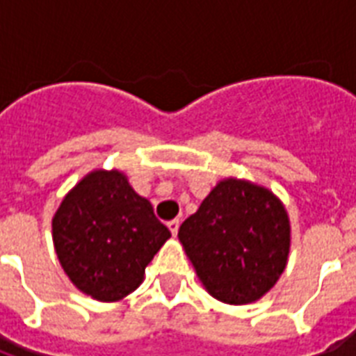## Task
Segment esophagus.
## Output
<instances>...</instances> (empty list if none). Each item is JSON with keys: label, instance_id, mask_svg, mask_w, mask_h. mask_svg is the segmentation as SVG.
I'll return each instance as SVG.
<instances>
[{"label": "esophagus", "instance_id": "esophagus-1", "mask_svg": "<svg viewBox=\"0 0 356 356\" xmlns=\"http://www.w3.org/2000/svg\"><path fill=\"white\" fill-rule=\"evenodd\" d=\"M179 225H181V222H179V220H172V222H168V229H170V231H172L173 236H177V233H179Z\"/></svg>", "mask_w": 356, "mask_h": 356}]
</instances>
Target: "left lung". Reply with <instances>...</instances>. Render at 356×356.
<instances>
[{"label": "left lung", "mask_w": 356, "mask_h": 356, "mask_svg": "<svg viewBox=\"0 0 356 356\" xmlns=\"http://www.w3.org/2000/svg\"><path fill=\"white\" fill-rule=\"evenodd\" d=\"M179 240L212 298L245 305L273 288L286 268L290 220L268 188L223 179L184 220Z\"/></svg>", "instance_id": "8db88e82"}]
</instances>
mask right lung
I'll use <instances>...</instances> for the list:
<instances>
[{"mask_svg": "<svg viewBox=\"0 0 356 356\" xmlns=\"http://www.w3.org/2000/svg\"><path fill=\"white\" fill-rule=\"evenodd\" d=\"M51 227L70 281L107 303L140 286L145 266L172 236L118 170H96L81 179L55 212Z\"/></svg>", "mask_w": 356, "mask_h": 356, "instance_id": "1", "label": "right lung"}]
</instances>
